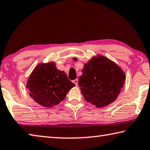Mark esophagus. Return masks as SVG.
Masks as SVG:
<instances>
[{"label": "esophagus", "instance_id": "1", "mask_svg": "<svg viewBox=\"0 0 150 150\" xmlns=\"http://www.w3.org/2000/svg\"><path fill=\"white\" fill-rule=\"evenodd\" d=\"M73 82L75 83L76 85H78V79H76V80H73Z\"/></svg>", "mask_w": 150, "mask_h": 150}]
</instances>
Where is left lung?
Instances as JSON below:
<instances>
[{
  "label": "left lung",
  "mask_w": 150,
  "mask_h": 150,
  "mask_svg": "<svg viewBox=\"0 0 150 150\" xmlns=\"http://www.w3.org/2000/svg\"><path fill=\"white\" fill-rule=\"evenodd\" d=\"M125 80L124 72L116 64L99 56L84 65L78 85L86 101L100 108L117 98Z\"/></svg>",
  "instance_id": "1"
}]
</instances>
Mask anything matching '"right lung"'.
Listing matches in <instances>:
<instances>
[{
	"mask_svg": "<svg viewBox=\"0 0 150 150\" xmlns=\"http://www.w3.org/2000/svg\"><path fill=\"white\" fill-rule=\"evenodd\" d=\"M74 86L63 71L57 69L54 62H50L37 66L26 87L37 103L51 107L64 100L68 91Z\"/></svg>",
	"mask_w": 150,
	"mask_h": 150,
	"instance_id": "right-lung-1",
	"label": "right lung"
}]
</instances>
